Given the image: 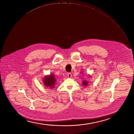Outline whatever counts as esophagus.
Returning a JSON list of instances; mask_svg holds the SVG:
<instances>
[{
	"instance_id": "obj_1",
	"label": "esophagus",
	"mask_w": 134,
	"mask_h": 134,
	"mask_svg": "<svg viewBox=\"0 0 134 134\" xmlns=\"http://www.w3.org/2000/svg\"><path fill=\"white\" fill-rule=\"evenodd\" d=\"M68 78H71L72 75H71V73H68Z\"/></svg>"
}]
</instances>
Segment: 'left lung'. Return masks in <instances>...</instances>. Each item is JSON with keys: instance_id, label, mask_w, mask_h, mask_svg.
Returning a JSON list of instances; mask_svg holds the SVG:
<instances>
[{"instance_id": "left-lung-1", "label": "left lung", "mask_w": 134, "mask_h": 134, "mask_svg": "<svg viewBox=\"0 0 134 134\" xmlns=\"http://www.w3.org/2000/svg\"><path fill=\"white\" fill-rule=\"evenodd\" d=\"M83 83V86H87L88 85V81H83V82H82Z\"/></svg>"}]
</instances>
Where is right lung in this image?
<instances>
[{"mask_svg":"<svg viewBox=\"0 0 134 134\" xmlns=\"http://www.w3.org/2000/svg\"><path fill=\"white\" fill-rule=\"evenodd\" d=\"M55 78L53 74L46 76L43 80V83L46 86V87L50 88H54L55 87Z\"/></svg>","mask_w":134,"mask_h":134,"instance_id":"1","label":"right lung"}]
</instances>
